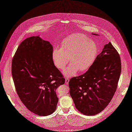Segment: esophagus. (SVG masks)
<instances>
[{"mask_svg":"<svg viewBox=\"0 0 132 132\" xmlns=\"http://www.w3.org/2000/svg\"><path fill=\"white\" fill-rule=\"evenodd\" d=\"M69 80L68 78H66L65 79V83L66 84H68L69 83Z\"/></svg>","mask_w":132,"mask_h":132,"instance_id":"34e87169","label":"esophagus"}]
</instances>
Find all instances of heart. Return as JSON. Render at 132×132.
Returning <instances> with one entry per match:
<instances>
[{"instance_id": "obj_1", "label": "heart", "mask_w": 132, "mask_h": 132, "mask_svg": "<svg viewBox=\"0 0 132 132\" xmlns=\"http://www.w3.org/2000/svg\"><path fill=\"white\" fill-rule=\"evenodd\" d=\"M98 54L96 43L86 36L79 33L71 35L62 43L61 48L54 49L52 57L56 67L63 69L68 63L70 64L63 71L65 77L74 76L78 70L88 69L95 60Z\"/></svg>"}]
</instances>
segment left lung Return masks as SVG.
Here are the masks:
<instances>
[{"label":"left lung","instance_id":"left-lung-1","mask_svg":"<svg viewBox=\"0 0 132 132\" xmlns=\"http://www.w3.org/2000/svg\"><path fill=\"white\" fill-rule=\"evenodd\" d=\"M121 72L120 57L109 42L87 71L69 82L70 94L76 108L87 116L102 111L114 94Z\"/></svg>","mask_w":132,"mask_h":132}]
</instances>
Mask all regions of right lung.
<instances>
[{
  "instance_id": "obj_1",
  "label": "right lung",
  "mask_w": 132,
  "mask_h": 132,
  "mask_svg": "<svg viewBox=\"0 0 132 132\" xmlns=\"http://www.w3.org/2000/svg\"><path fill=\"white\" fill-rule=\"evenodd\" d=\"M53 50L49 41L31 37L20 43L12 61V78L21 101L40 116L55 112L59 99L56 90L65 83L54 64Z\"/></svg>"
}]
</instances>
